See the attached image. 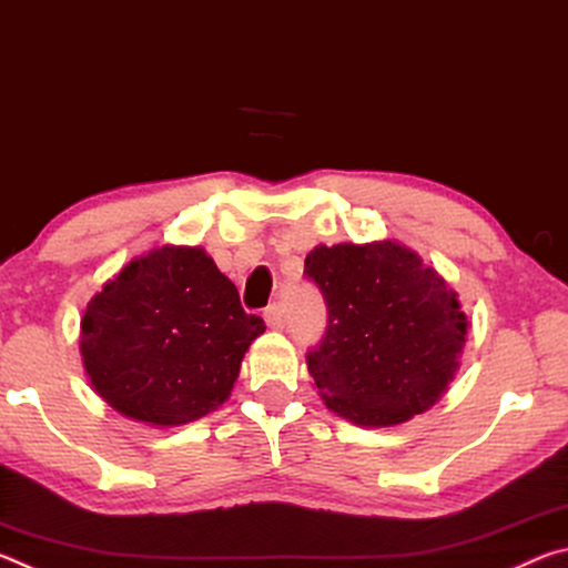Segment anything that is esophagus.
Returning <instances> with one entry per match:
<instances>
[{
  "instance_id": "1",
  "label": "esophagus",
  "mask_w": 568,
  "mask_h": 568,
  "mask_svg": "<svg viewBox=\"0 0 568 568\" xmlns=\"http://www.w3.org/2000/svg\"><path fill=\"white\" fill-rule=\"evenodd\" d=\"M263 318H265V323H267V325H271V328L281 331L283 325H285V307H283V303H273V305H267V307H265V313H263Z\"/></svg>"
}]
</instances>
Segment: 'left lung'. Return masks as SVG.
<instances>
[{"instance_id":"obj_1","label":"left lung","mask_w":568,"mask_h":568,"mask_svg":"<svg viewBox=\"0 0 568 568\" xmlns=\"http://www.w3.org/2000/svg\"><path fill=\"white\" fill-rule=\"evenodd\" d=\"M303 275L328 307L305 355L325 406L358 426H396L444 396L468 323L434 267L383 240L318 245Z\"/></svg>"}]
</instances>
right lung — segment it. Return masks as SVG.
I'll return each mask as SVG.
<instances>
[{
  "mask_svg": "<svg viewBox=\"0 0 568 568\" xmlns=\"http://www.w3.org/2000/svg\"><path fill=\"white\" fill-rule=\"evenodd\" d=\"M261 315L200 247L165 245L124 265L82 318V358L114 410L152 426H182L223 403Z\"/></svg>",
  "mask_w": 568,
  "mask_h": 568,
  "instance_id": "1",
  "label": "right lung"
}]
</instances>
